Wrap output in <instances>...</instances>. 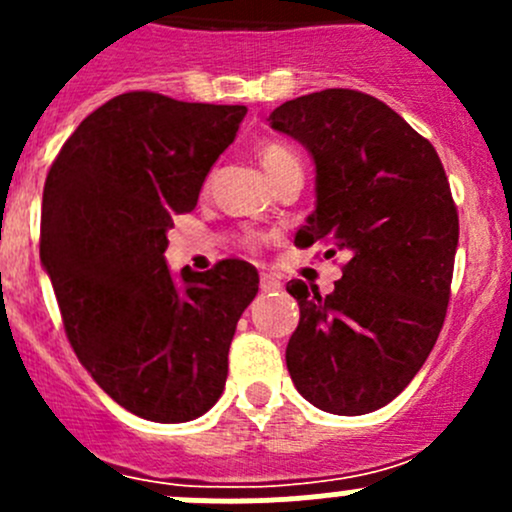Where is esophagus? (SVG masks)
Masks as SVG:
<instances>
[{
  "label": "esophagus",
  "instance_id": "34e87169",
  "mask_svg": "<svg viewBox=\"0 0 512 512\" xmlns=\"http://www.w3.org/2000/svg\"><path fill=\"white\" fill-rule=\"evenodd\" d=\"M260 287L262 292H272V289H280V280H275V277L267 275V272H260Z\"/></svg>",
  "mask_w": 512,
  "mask_h": 512
}]
</instances>
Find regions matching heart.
<instances>
[{
  "mask_svg": "<svg viewBox=\"0 0 512 512\" xmlns=\"http://www.w3.org/2000/svg\"><path fill=\"white\" fill-rule=\"evenodd\" d=\"M260 160H262V165H265V170L270 175L275 173V170H280L282 165L299 163L297 156H294V153L289 151L287 146H282V143H265V146L260 148ZM262 240H265V237H262L260 232H250V235L245 237V242L250 247H257Z\"/></svg>",
  "mask_w": 512,
  "mask_h": 512,
  "instance_id": "obj_1",
  "label": "heart"
}]
</instances>
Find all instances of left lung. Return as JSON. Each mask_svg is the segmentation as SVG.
Returning <instances> with one entry per match:
<instances>
[{"mask_svg":"<svg viewBox=\"0 0 512 512\" xmlns=\"http://www.w3.org/2000/svg\"><path fill=\"white\" fill-rule=\"evenodd\" d=\"M317 165V208L294 245L344 252L319 294L287 285L299 324L287 369L317 409L361 416L401 394L431 354L451 299L458 210L436 148L379 98L324 89L270 113Z\"/></svg>","mask_w":512,"mask_h":512,"instance_id":"8db88e82","label":"left lung"}]
</instances>
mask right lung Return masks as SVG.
I'll return each instance as SVG.
<instances>
[{"label":"right lung","mask_w":512,"mask_h":512,"mask_svg":"<svg viewBox=\"0 0 512 512\" xmlns=\"http://www.w3.org/2000/svg\"><path fill=\"white\" fill-rule=\"evenodd\" d=\"M245 113L128 91L81 121L46 175L39 255L66 337L96 384L148 421H193L220 399L260 285L242 260L175 282L163 257Z\"/></svg>","instance_id":"obj_1"}]
</instances>
